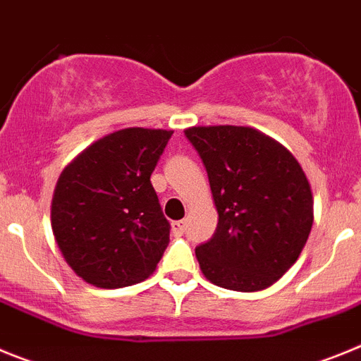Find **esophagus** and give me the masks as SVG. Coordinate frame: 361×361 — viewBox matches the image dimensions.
Segmentation results:
<instances>
[{
    "mask_svg": "<svg viewBox=\"0 0 361 361\" xmlns=\"http://www.w3.org/2000/svg\"><path fill=\"white\" fill-rule=\"evenodd\" d=\"M184 231H186V222L184 220H177L171 224V233H173L175 237H183Z\"/></svg>",
    "mask_w": 361,
    "mask_h": 361,
    "instance_id": "34e87169",
    "label": "esophagus"
}]
</instances>
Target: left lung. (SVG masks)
Instances as JSON below:
<instances>
[{
	"instance_id": "1",
	"label": "left lung",
	"mask_w": 361,
	"mask_h": 361,
	"mask_svg": "<svg viewBox=\"0 0 361 361\" xmlns=\"http://www.w3.org/2000/svg\"><path fill=\"white\" fill-rule=\"evenodd\" d=\"M208 171L216 231L195 250L200 271L231 291L269 288L298 260L314 220L309 178L283 145L251 126H191Z\"/></svg>"
}]
</instances>
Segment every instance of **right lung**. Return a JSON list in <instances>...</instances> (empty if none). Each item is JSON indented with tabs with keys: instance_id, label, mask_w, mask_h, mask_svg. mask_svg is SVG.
<instances>
[{
	"instance_id": "right-lung-1",
	"label": "right lung",
	"mask_w": 361,
	"mask_h": 361,
	"mask_svg": "<svg viewBox=\"0 0 361 361\" xmlns=\"http://www.w3.org/2000/svg\"><path fill=\"white\" fill-rule=\"evenodd\" d=\"M173 130L124 128L86 146L65 166L50 206L56 244L79 279L101 289L153 275L170 224L152 171Z\"/></svg>"
}]
</instances>
